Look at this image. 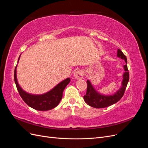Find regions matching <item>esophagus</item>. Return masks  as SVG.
<instances>
[{
    "instance_id": "1",
    "label": "esophagus",
    "mask_w": 148,
    "mask_h": 148,
    "mask_svg": "<svg viewBox=\"0 0 148 148\" xmlns=\"http://www.w3.org/2000/svg\"><path fill=\"white\" fill-rule=\"evenodd\" d=\"M74 76L76 78L82 79L84 76V71L82 70H77L75 71Z\"/></svg>"
}]
</instances>
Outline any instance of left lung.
<instances>
[{
  "label": "left lung",
  "instance_id": "left-lung-1",
  "mask_svg": "<svg viewBox=\"0 0 148 148\" xmlns=\"http://www.w3.org/2000/svg\"><path fill=\"white\" fill-rule=\"evenodd\" d=\"M117 57L123 59L126 62V64H127L126 56L124 55V53L119 49H118L117 50ZM123 66L125 72L123 74L122 86L120 89H119L117 92H116L114 95L112 96H104L100 95L94 89L90 82L88 80L86 93V95H84L83 97L84 100L87 104L92 107H95V108L100 109L110 106L120 100L124 95L125 91L126 89L128 82L129 81V72L127 65H125Z\"/></svg>",
  "mask_w": 148,
  "mask_h": 148
}]
</instances>
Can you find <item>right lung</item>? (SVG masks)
<instances>
[{"mask_svg": "<svg viewBox=\"0 0 148 148\" xmlns=\"http://www.w3.org/2000/svg\"><path fill=\"white\" fill-rule=\"evenodd\" d=\"M20 57L18 58V61ZM16 66L14 71V80L17 88L22 99L26 104L35 110L46 111L52 109L59 104L63 96V91L70 82V79L67 78L62 82L53 88L51 91L42 95H32L26 92L19 86L16 79Z\"/></svg>", "mask_w": 148, "mask_h": 148, "instance_id": "right-lung-1", "label": "right lung"}]
</instances>
